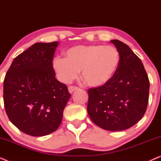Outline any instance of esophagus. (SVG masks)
Masks as SVG:
<instances>
[{
	"label": "esophagus",
	"instance_id": "1",
	"mask_svg": "<svg viewBox=\"0 0 161 161\" xmlns=\"http://www.w3.org/2000/svg\"><path fill=\"white\" fill-rule=\"evenodd\" d=\"M78 88L76 87V86H70L68 87V91L70 94H72V92L76 91V90H78Z\"/></svg>",
	"mask_w": 161,
	"mask_h": 161
}]
</instances>
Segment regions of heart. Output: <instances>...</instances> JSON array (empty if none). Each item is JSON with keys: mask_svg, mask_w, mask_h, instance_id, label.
<instances>
[{"mask_svg": "<svg viewBox=\"0 0 161 161\" xmlns=\"http://www.w3.org/2000/svg\"><path fill=\"white\" fill-rule=\"evenodd\" d=\"M120 55L113 46L78 45L65 52V58L56 57L52 67L63 83H69L80 71L82 80L88 86L100 88L108 84L117 72Z\"/></svg>", "mask_w": 161, "mask_h": 161, "instance_id": "b5f03b06", "label": "heart"}]
</instances>
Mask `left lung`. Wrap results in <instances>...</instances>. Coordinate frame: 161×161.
<instances>
[{
	"label": "left lung",
	"mask_w": 161,
	"mask_h": 161,
	"mask_svg": "<svg viewBox=\"0 0 161 161\" xmlns=\"http://www.w3.org/2000/svg\"><path fill=\"white\" fill-rule=\"evenodd\" d=\"M111 42L119 53V66L108 84L89 89L87 111L101 128L121 131L133 126L144 115L149 81L142 61L129 46L117 39Z\"/></svg>",
	"instance_id": "8db88e82"
}]
</instances>
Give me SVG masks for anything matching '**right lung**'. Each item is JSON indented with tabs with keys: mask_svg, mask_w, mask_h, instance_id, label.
<instances>
[{
	"mask_svg": "<svg viewBox=\"0 0 161 161\" xmlns=\"http://www.w3.org/2000/svg\"><path fill=\"white\" fill-rule=\"evenodd\" d=\"M58 42H37L17 56L3 81V101L9 120L32 136L56 131L70 98L67 86L52 67Z\"/></svg>",
	"mask_w": 161,
	"mask_h": 161,
	"instance_id": "right-lung-1",
	"label": "right lung"
}]
</instances>
